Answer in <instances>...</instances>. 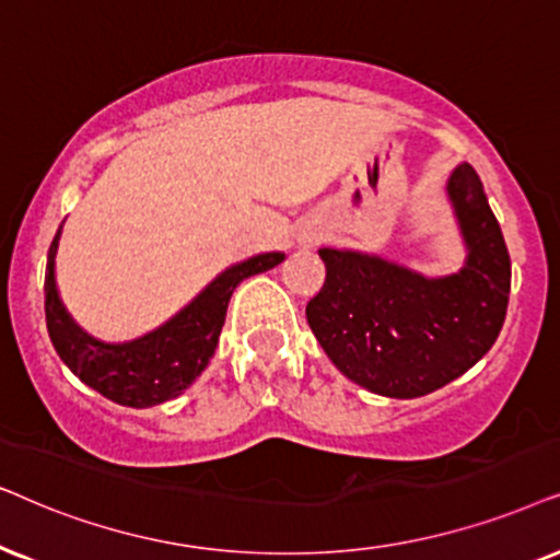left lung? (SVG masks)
<instances>
[{
  "label": "left lung",
  "mask_w": 560,
  "mask_h": 560,
  "mask_svg": "<svg viewBox=\"0 0 560 560\" xmlns=\"http://www.w3.org/2000/svg\"><path fill=\"white\" fill-rule=\"evenodd\" d=\"M448 197L468 250L458 273L424 279L369 253L319 248L325 284L307 323L335 366L382 397L415 399L451 384L504 325L510 253L468 163L451 174Z\"/></svg>",
  "instance_id": "8db88e82"
}]
</instances>
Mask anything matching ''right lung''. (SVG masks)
I'll return each mask as SVG.
<instances>
[{
  "label": "right lung",
  "mask_w": 560,
  "mask_h": 560,
  "mask_svg": "<svg viewBox=\"0 0 560 560\" xmlns=\"http://www.w3.org/2000/svg\"><path fill=\"white\" fill-rule=\"evenodd\" d=\"M63 228V225H61ZM61 228L50 243L46 266V323L61 361L86 386L125 407H155L184 394L210 363L225 325L235 287L284 260V253H260L222 271L197 300L130 342H102L86 335L66 312L56 289V250Z\"/></svg>",
  "instance_id": "obj_1"
}]
</instances>
